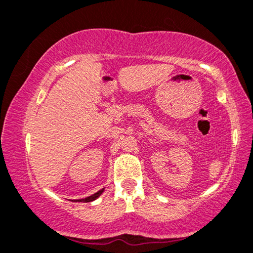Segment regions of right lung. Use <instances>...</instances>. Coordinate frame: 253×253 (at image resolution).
I'll return each mask as SVG.
<instances>
[{
	"label": "right lung",
	"mask_w": 253,
	"mask_h": 253,
	"mask_svg": "<svg viewBox=\"0 0 253 253\" xmlns=\"http://www.w3.org/2000/svg\"><path fill=\"white\" fill-rule=\"evenodd\" d=\"M103 191H104V189H100L99 192L94 193V194H92L91 197H87V198H85V199H80V200H77V201H78V203H91V201L96 200V199L99 197L100 194H102Z\"/></svg>",
	"instance_id": "1"
}]
</instances>
